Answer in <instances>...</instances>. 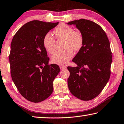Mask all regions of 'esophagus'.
<instances>
[{"label":"esophagus","instance_id":"34e87169","mask_svg":"<svg viewBox=\"0 0 124 124\" xmlns=\"http://www.w3.org/2000/svg\"><path fill=\"white\" fill-rule=\"evenodd\" d=\"M66 68V67L64 66H60V69L61 70H64V69H65Z\"/></svg>","mask_w":124,"mask_h":124}]
</instances>
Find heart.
I'll use <instances>...</instances> for the list:
<instances>
[{
    "label": "heart",
    "mask_w": 124,
    "mask_h": 124,
    "mask_svg": "<svg viewBox=\"0 0 124 124\" xmlns=\"http://www.w3.org/2000/svg\"><path fill=\"white\" fill-rule=\"evenodd\" d=\"M54 33L58 39L65 40L64 51L55 52L51 57L53 64L60 66L66 65L73 57V50L78 51L82 47L84 43L83 35L79 31H74L73 28L65 24H60L56 27ZM43 45L49 53H53L55 50V40L50 32L46 33L43 38Z\"/></svg>",
    "instance_id": "obj_1"
}]
</instances>
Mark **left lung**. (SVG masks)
Returning <instances> with one entry per match:
<instances>
[{
    "label": "left lung",
    "instance_id": "obj_1",
    "mask_svg": "<svg viewBox=\"0 0 124 124\" xmlns=\"http://www.w3.org/2000/svg\"><path fill=\"white\" fill-rule=\"evenodd\" d=\"M66 24L75 25L84 38L82 47L72 60L77 66L67 67L68 87L74 96L88 101L99 94L110 77V44L103 29L92 21L81 19Z\"/></svg>",
    "mask_w": 124,
    "mask_h": 124
}]
</instances>
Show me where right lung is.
<instances>
[{"label":"right lung","instance_id":"obj_1","mask_svg":"<svg viewBox=\"0 0 124 124\" xmlns=\"http://www.w3.org/2000/svg\"><path fill=\"white\" fill-rule=\"evenodd\" d=\"M58 23L31 21L19 29L12 40V79L22 96L31 102H41L52 94L53 80L60 72L58 65H48L43 45L44 36Z\"/></svg>","mask_w":124,"mask_h":124}]
</instances>
